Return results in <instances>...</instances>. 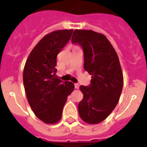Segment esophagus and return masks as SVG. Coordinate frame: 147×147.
Here are the masks:
<instances>
[{"label":"esophagus","instance_id":"1","mask_svg":"<svg viewBox=\"0 0 147 147\" xmlns=\"http://www.w3.org/2000/svg\"><path fill=\"white\" fill-rule=\"evenodd\" d=\"M74 87H75V88H76V89H79V88H80V85H79L78 83H75Z\"/></svg>","mask_w":147,"mask_h":147}]
</instances>
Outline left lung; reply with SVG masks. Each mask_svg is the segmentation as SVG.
<instances>
[{
    "mask_svg": "<svg viewBox=\"0 0 147 147\" xmlns=\"http://www.w3.org/2000/svg\"><path fill=\"white\" fill-rule=\"evenodd\" d=\"M71 42L84 53V68L91 75L88 86H80L84 96L79 103L80 116L88 124H98L119 102L124 78L119 57L107 38L92 30H74Z\"/></svg>",
    "mask_w": 147,
    "mask_h": 147,
    "instance_id": "8db88e82",
    "label": "left lung"
}]
</instances>
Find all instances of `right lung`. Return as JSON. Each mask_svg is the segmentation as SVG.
<instances>
[{
	"label": "right lung",
	"instance_id": "1",
	"mask_svg": "<svg viewBox=\"0 0 147 147\" xmlns=\"http://www.w3.org/2000/svg\"><path fill=\"white\" fill-rule=\"evenodd\" d=\"M74 30L54 31L41 39L30 53L23 70L27 99L35 115L46 124L61 119L67 96L74 89L71 82L57 76V56L71 40Z\"/></svg>",
	"mask_w": 147,
	"mask_h": 147
}]
</instances>
